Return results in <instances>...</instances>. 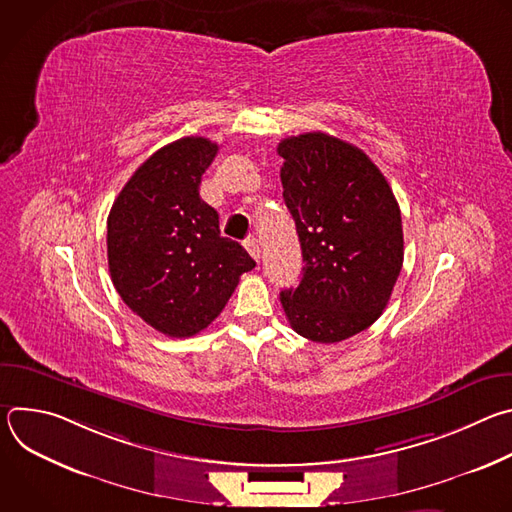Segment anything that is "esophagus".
<instances>
[{
	"label": "esophagus",
	"instance_id": "34e87169",
	"mask_svg": "<svg viewBox=\"0 0 512 512\" xmlns=\"http://www.w3.org/2000/svg\"><path fill=\"white\" fill-rule=\"evenodd\" d=\"M245 249H247V253L255 259V261H259V257H261V249H259V243L255 241V239H247L245 243Z\"/></svg>",
	"mask_w": 512,
	"mask_h": 512
}]
</instances>
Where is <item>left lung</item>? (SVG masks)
<instances>
[{
	"mask_svg": "<svg viewBox=\"0 0 512 512\" xmlns=\"http://www.w3.org/2000/svg\"><path fill=\"white\" fill-rule=\"evenodd\" d=\"M277 154L306 263L300 285L281 291V306L300 336L346 340L391 298L403 265L399 204L371 158L344 139L302 133L281 139Z\"/></svg>",
	"mask_w": 512,
	"mask_h": 512,
	"instance_id": "obj_1",
	"label": "left lung"
}]
</instances>
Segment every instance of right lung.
Listing matches in <instances>:
<instances>
[{
  "label": "right lung",
  "mask_w": 512,
  "mask_h": 512,
  "mask_svg": "<svg viewBox=\"0 0 512 512\" xmlns=\"http://www.w3.org/2000/svg\"><path fill=\"white\" fill-rule=\"evenodd\" d=\"M218 145L182 137L145 160L107 218L109 271L121 300L145 324L172 338L204 330L223 312L249 253L218 229L200 198V180Z\"/></svg>",
  "instance_id": "obj_1"
}]
</instances>
